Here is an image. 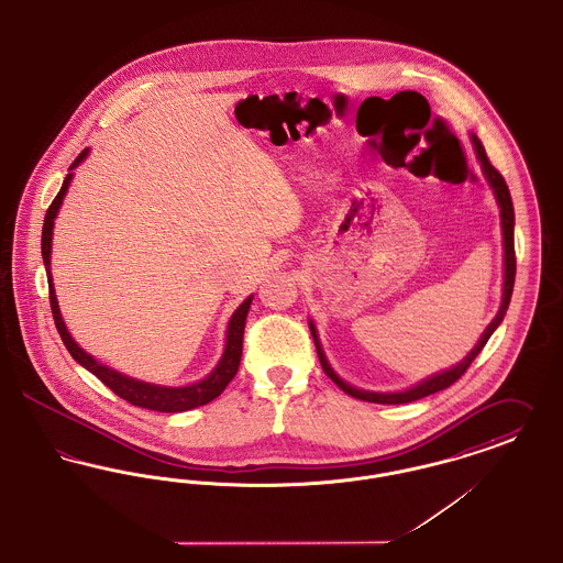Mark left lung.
<instances>
[{"label": "left lung", "mask_w": 563, "mask_h": 563, "mask_svg": "<svg viewBox=\"0 0 563 563\" xmlns=\"http://www.w3.org/2000/svg\"><path fill=\"white\" fill-rule=\"evenodd\" d=\"M472 144H474V151H476V157L481 162L483 167V174L485 178L489 180L492 189H494V196H496L497 203H499V214H501V232H504V294H501V306L497 310L496 319L489 323V328L483 331L481 340L476 342V346L463 357L462 364L446 369V372H440V374H433L430 378L421 380L419 385L406 389V391H397V394H374V391H364V389H355L351 385H346L328 364L325 360V353L321 349V342H319V335H317V328L314 323L310 321V331H312V338H314V346H317V355H319V362L323 372L330 376L331 380L351 397H357V399H364V401H372V404H408V401H415V399H421V397L431 396V394H438L446 387H451L453 383H457L465 374V369L470 367V364L478 357V353L485 349L487 340L492 338V333L497 330V325L504 321V314L508 310V303L512 298V287H515V274H517V257H515V208H512V199H510V191H508V185L504 180V176L497 172L496 167L492 166L481 140L472 133Z\"/></svg>", "instance_id": "8db88e82"}]
</instances>
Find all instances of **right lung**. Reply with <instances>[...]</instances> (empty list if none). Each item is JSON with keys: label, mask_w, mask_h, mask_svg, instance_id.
Returning a JSON list of instances; mask_svg holds the SVG:
<instances>
[{"label": "right lung", "mask_w": 563, "mask_h": 563, "mask_svg": "<svg viewBox=\"0 0 563 563\" xmlns=\"http://www.w3.org/2000/svg\"><path fill=\"white\" fill-rule=\"evenodd\" d=\"M87 148L74 159L71 167L78 166L85 157H87ZM69 167V169H71ZM71 172L67 174L57 198L53 199V203L48 206L46 210V217H44V228H42V260L46 265V276H48V299H51V310H53V319H55V325L57 331L66 344L69 355L82 365L87 367L91 374H96L100 378L101 383L114 391L117 396L123 397L125 401H130L133 406H140V408H148V410H157V412H185V410H191V408H198L203 406L208 401H212L214 397L221 396L225 391V387L232 383L235 372H238V365L242 360V338H244V325H246V314H249V308H251V298L244 299L240 303V308L235 310L230 319V328H228V342H225V351H223V357L221 362L217 364V367L196 385H187V387H162V385H151V383H144V380H135L130 378L108 365H101L98 360H93L89 353H85L76 342L74 338L69 335L66 323L62 319V312H59V306H57V298H55V287H53V276H51V242H53V225H55V217L62 208V201L66 198L67 187H69V180H71Z\"/></svg>", "instance_id": "1"}]
</instances>
